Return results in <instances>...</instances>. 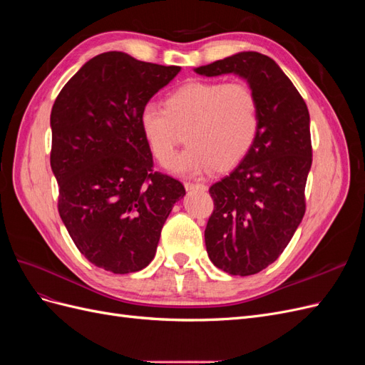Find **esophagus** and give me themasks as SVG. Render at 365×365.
<instances>
[{
    "label": "esophagus",
    "mask_w": 365,
    "mask_h": 365,
    "mask_svg": "<svg viewBox=\"0 0 365 365\" xmlns=\"http://www.w3.org/2000/svg\"><path fill=\"white\" fill-rule=\"evenodd\" d=\"M184 187H185V190H189V192H192V190H207V185L201 184V182H185Z\"/></svg>",
    "instance_id": "1"
}]
</instances>
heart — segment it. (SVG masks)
I'll use <instances>...</instances> for the list:
<instances>
[{
  "label": "heart",
  "instance_id": "b5f03b06",
  "mask_svg": "<svg viewBox=\"0 0 365 365\" xmlns=\"http://www.w3.org/2000/svg\"><path fill=\"white\" fill-rule=\"evenodd\" d=\"M259 101L245 82L190 81L173 90L164 109L148 103L138 115L143 140L158 163L165 164L185 129L187 149L170 169L200 175L217 168L227 170L244 158L259 132Z\"/></svg>",
  "mask_w": 365,
  "mask_h": 365
}]
</instances>
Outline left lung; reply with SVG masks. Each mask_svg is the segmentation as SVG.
Wrapping results in <instances>:
<instances>
[{"label":"left lung","mask_w":365,"mask_h":365,"mask_svg":"<svg viewBox=\"0 0 365 365\" xmlns=\"http://www.w3.org/2000/svg\"><path fill=\"white\" fill-rule=\"evenodd\" d=\"M195 73L236 74L259 101L256 141L230 175L210 187L215 210L205 228L215 267L245 277L279 259L304 216L311 118L289 77L262 53L240 51Z\"/></svg>","instance_id":"8db88e82"}]
</instances>
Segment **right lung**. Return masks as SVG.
<instances>
[{
  "label": "right lung",
  "mask_w": 365,
  "mask_h": 365,
  "mask_svg": "<svg viewBox=\"0 0 365 365\" xmlns=\"http://www.w3.org/2000/svg\"><path fill=\"white\" fill-rule=\"evenodd\" d=\"M181 67L108 51L88 61L54 101L50 164L59 215L85 259L114 274L146 268L184 185L152 170L138 115Z\"/></svg>",
  "instance_id": "1"
}]
</instances>
